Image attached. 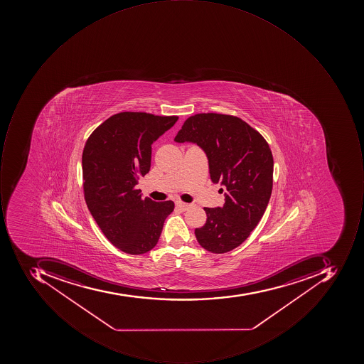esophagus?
Segmentation results:
<instances>
[{
	"label": "esophagus",
	"instance_id": "obj_1",
	"mask_svg": "<svg viewBox=\"0 0 364 364\" xmlns=\"http://www.w3.org/2000/svg\"><path fill=\"white\" fill-rule=\"evenodd\" d=\"M175 205H176L177 209L181 210V211H186L188 208L191 207V205H188V203L183 201L175 202Z\"/></svg>",
	"mask_w": 364,
	"mask_h": 364
}]
</instances>
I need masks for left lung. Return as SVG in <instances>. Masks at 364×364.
<instances>
[{"label":"left lung","mask_w":364,"mask_h":364,"mask_svg":"<svg viewBox=\"0 0 364 364\" xmlns=\"http://www.w3.org/2000/svg\"><path fill=\"white\" fill-rule=\"evenodd\" d=\"M173 141L197 144L207 155L212 183L226 191L223 207L205 208L207 222L195 230L198 242L214 254L234 250L259 223L270 199L274 157L268 143L242 119L220 114L189 117Z\"/></svg>","instance_id":"1"}]
</instances>
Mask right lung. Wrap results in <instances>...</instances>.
<instances>
[{
  "mask_svg": "<svg viewBox=\"0 0 364 364\" xmlns=\"http://www.w3.org/2000/svg\"><path fill=\"white\" fill-rule=\"evenodd\" d=\"M178 117L120 112L90 134L82 155L86 205L104 235L122 252L141 255L159 242L173 202L142 199L138 179L151 167L153 143Z\"/></svg>",
  "mask_w": 364,
  "mask_h": 364,
  "instance_id": "obj_1",
  "label": "right lung"
}]
</instances>
